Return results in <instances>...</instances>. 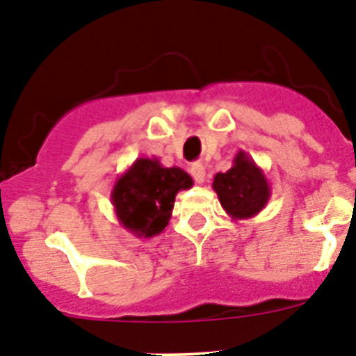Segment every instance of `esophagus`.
<instances>
[{"instance_id":"obj_1","label":"esophagus","mask_w":356,"mask_h":356,"mask_svg":"<svg viewBox=\"0 0 356 356\" xmlns=\"http://www.w3.org/2000/svg\"><path fill=\"white\" fill-rule=\"evenodd\" d=\"M192 175L195 179V183L202 184L204 183V177H206V168L202 163H193L192 164Z\"/></svg>"}]
</instances>
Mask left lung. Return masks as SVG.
<instances>
[{
  "mask_svg": "<svg viewBox=\"0 0 356 356\" xmlns=\"http://www.w3.org/2000/svg\"><path fill=\"white\" fill-rule=\"evenodd\" d=\"M213 190L220 206L234 220L255 217L264 210L271 197V188L262 168L246 154L238 152L234 166L213 177Z\"/></svg>",
  "mask_w": 356,
  "mask_h": 356,
  "instance_id": "8db88e82",
  "label": "left lung"
}]
</instances>
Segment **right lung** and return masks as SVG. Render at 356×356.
Returning <instances> with one entry per match:
<instances>
[{"label":"right lung","mask_w":356,"mask_h":356,"mask_svg":"<svg viewBox=\"0 0 356 356\" xmlns=\"http://www.w3.org/2000/svg\"><path fill=\"white\" fill-rule=\"evenodd\" d=\"M192 186L193 179L184 170L166 168L157 157H139L119 175L110 199L122 228L150 238L168 226L175 195Z\"/></svg>","instance_id":"right-lung-1"}]
</instances>
